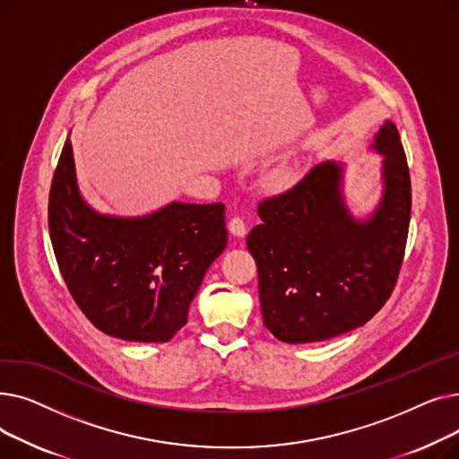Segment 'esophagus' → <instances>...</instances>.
<instances>
[{"label":"esophagus","mask_w":459,"mask_h":459,"mask_svg":"<svg viewBox=\"0 0 459 459\" xmlns=\"http://www.w3.org/2000/svg\"><path fill=\"white\" fill-rule=\"evenodd\" d=\"M229 232L232 236H238V238H244L247 234V225L246 221L242 220V217H232V220L229 221Z\"/></svg>","instance_id":"1"}]
</instances>
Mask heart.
Here are the masks:
<instances>
[{
  "label": "heart",
  "instance_id": "1",
  "mask_svg": "<svg viewBox=\"0 0 459 459\" xmlns=\"http://www.w3.org/2000/svg\"><path fill=\"white\" fill-rule=\"evenodd\" d=\"M288 178H290V175H288V173H281L279 177H277V180H279V184H284Z\"/></svg>",
  "mask_w": 459,
  "mask_h": 459
}]
</instances>
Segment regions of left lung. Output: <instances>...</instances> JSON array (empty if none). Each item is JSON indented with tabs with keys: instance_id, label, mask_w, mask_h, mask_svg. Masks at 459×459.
<instances>
[{
	"instance_id": "left-lung-1",
	"label": "left lung",
	"mask_w": 459,
	"mask_h": 459,
	"mask_svg": "<svg viewBox=\"0 0 459 459\" xmlns=\"http://www.w3.org/2000/svg\"><path fill=\"white\" fill-rule=\"evenodd\" d=\"M372 151L383 156V193L365 220L350 212L344 167L322 161L258 204L247 234L258 268L262 320L288 344L320 342L365 325L393 294L411 217V180L396 125L385 120Z\"/></svg>"
}]
</instances>
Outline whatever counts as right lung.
I'll list each match as a JSON object with an SVG mask.
<instances>
[{
  "instance_id": "1",
  "label": "right lung",
  "mask_w": 459,
  "mask_h": 459,
  "mask_svg": "<svg viewBox=\"0 0 459 459\" xmlns=\"http://www.w3.org/2000/svg\"><path fill=\"white\" fill-rule=\"evenodd\" d=\"M48 227L61 275L91 324L130 342H167L186 325L210 264L227 247L225 206L171 203L141 217L82 197L70 139L54 173Z\"/></svg>"
}]
</instances>
